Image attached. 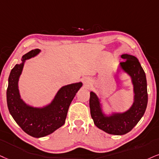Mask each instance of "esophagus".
I'll use <instances>...</instances> for the list:
<instances>
[{"label":"esophagus","instance_id":"esophagus-1","mask_svg":"<svg viewBox=\"0 0 159 159\" xmlns=\"http://www.w3.org/2000/svg\"><path fill=\"white\" fill-rule=\"evenodd\" d=\"M85 84L86 85H89L90 84V81L89 80H85Z\"/></svg>","mask_w":159,"mask_h":159}]
</instances>
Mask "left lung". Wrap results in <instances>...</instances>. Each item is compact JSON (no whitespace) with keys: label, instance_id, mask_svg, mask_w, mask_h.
<instances>
[{"label":"left lung","instance_id":"left-lung-1","mask_svg":"<svg viewBox=\"0 0 159 159\" xmlns=\"http://www.w3.org/2000/svg\"><path fill=\"white\" fill-rule=\"evenodd\" d=\"M121 57L125 61L119 63V70H122L130 76L134 86V103L130 108L122 113L106 115L97 95L93 91L90 93V110L94 125L112 135H124L130 132L144 115L148 100L146 75L139 61L130 54H124Z\"/></svg>","mask_w":159,"mask_h":159}]
</instances>
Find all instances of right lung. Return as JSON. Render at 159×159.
I'll use <instances>...</instances> for the list:
<instances>
[{"instance_id": "right-lung-1", "label": "right lung", "mask_w": 159, "mask_h": 159, "mask_svg": "<svg viewBox=\"0 0 159 159\" xmlns=\"http://www.w3.org/2000/svg\"><path fill=\"white\" fill-rule=\"evenodd\" d=\"M38 48L22 57L20 64H16L9 76L7 101L9 111L21 129L34 138L48 136L65 124L70 103L83 83H72L62 86L52 102L42 107H33L21 99L18 89L19 78L25 60L40 54Z\"/></svg>"}]
</instances>
